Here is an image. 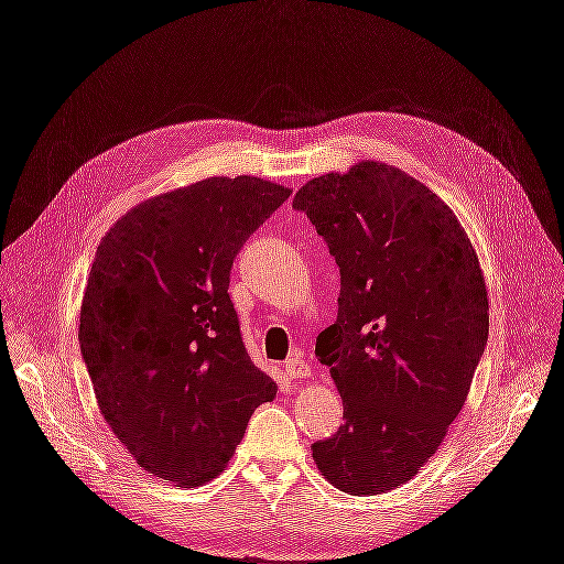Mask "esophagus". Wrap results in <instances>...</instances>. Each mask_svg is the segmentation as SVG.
I'll list each match as a JSON object with an SVG mask.
<instances>
[{
  "label": "esophagus",
  "instance_id": "obj_1",
  "mask_svg": "<svg viewBox=\"0 0 564 564\" xmlns=\"http://www.w3.org/2000/svg\"><path fill=\"white\" fill-rule=\"evenodd\" d=\"M284 373L289 379H305V377H311V365L305 362V357L301 355V352H294V355H289V360L284 362Z\"/></svg>",
  "mask_w": 564,
  "mask_h": 564
}]
</instances>
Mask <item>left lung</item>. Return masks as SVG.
<instances>
[{"mask_svg": "<svg viewBox=\"0 0 564 564\" xmlns=\"http://www.w3.org/2000/svg\"><path fill=\"white\" fill-rule=\"evenodd\" d=\"M294 209L340 272L338 317L315 355L346 421L313 458L340 491L386 494L429 464L466 404L489 334L482 268L447 204L386 162L308 181Z\"/></svg>", "mask_w": 564, "mask_h": 564, "instance_id": "obj_1", "label": "left lung"}]
</instances>
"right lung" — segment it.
<instances>
[{
  "label": "right lung",
  "mask_w": 564,
  "mask_h": 564,
  "mask_svg": "<svg viewBox=\"0 0 564 564\" xmlns=\"http://www.w3.org/2000/svg\"><path fill=\"white\" fill-rule=\"evenodd\" d=\"M289 195L212 176L141 202L96 249L79 346L98 409L135 464L176 487L224 473L278 392L242 344L228 286L237 251Z\"/></svg>",
  "instance_id": "obj_1"
}]
</instances>
